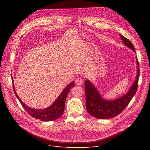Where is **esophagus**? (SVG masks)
Wrapping results in <instances>:
<instances>
[{"label": "esophagus", "instance_id": "esophagus-1", "mask_svg": "<svg viewBox=\"0 0 150 150\" xmlns=\"http://www.w3.org/2000/svg\"><path fill=\"white\" fill-rule=\"evenodd\" d=\"M75 83H76L77 85H82V83H83V80H82V78H77V79H76Z\"/></svg>", "mask_w": 150, "mask_h": 150}]
</instances>
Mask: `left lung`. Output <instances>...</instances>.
<instances>
[{"label": "left lung", "mask_w": 150, "mask_h": 150, "mask_svg": "<svg viewBox=\"0 0 150 150\" xmlns=\"http://www.w3.org/2000/svg\"><path fill=\"white\" fill-rule=\"evenodd\" d=\"M119 35L125 46L136 53L132 42L120 34ZM136 62L137 73L135 79L127 93L115 99L106 100L104 98L90 80L85 81L86 108L90 115L98 119H108L116 117L125 109L135 94L138 88L139 68L137 57H136Z\"/></svg>", "instance_id": "1"}]
</instances>
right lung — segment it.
Masks as SVG:
<instances>
[{
  "mask_svg": "<svg viewBox=\"0 0 150 150\" xmlns=\"http://www.w3.org/2000/svg\"><path fill=\"white\" fill-rule=\"evenodd\" d=\"M12 81L13 83V89L15 94L19 100L21 105H22L23 108H24V109L33 117L45 122L55 120L59 118L62 115L64 112V109H65V104L67 95L69 93L71 88H72L74 86V82L73 81L67 85L65 88V89H64L62 91V92L60 94L57 99L52 104L49 106L48 108L45 109H37L31 108L30 107L27 106V105H25L24 103H23L21 100V99L19 98V97H18V94L15 91L13 84V79L12 76Z\"/></svg>",
  "mask_w": 150,
  "mask_h": 150,
  "instance_id": "obj_1",
  "label": "right lung"
}]
</instances>
